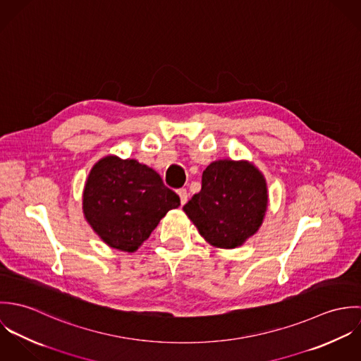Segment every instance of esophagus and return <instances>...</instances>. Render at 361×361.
Segmentation results:
<instances>
[{"mask_svg":"<svg viewBox=\"0 0 361 361\" xmlns=\"http://www.w3.org/2000/svg\"><path fill=\"white\" fill-rule=\"evenodd\" d=\"M178 195H179V197H180V203H182V204H186V202H188V199H189L188 190H186V189H179V190H178Z\"/></svg>","mask_w":361,"mask_h":361,"instance_id":"34e87169","label":"esophagus"}]
</instances>
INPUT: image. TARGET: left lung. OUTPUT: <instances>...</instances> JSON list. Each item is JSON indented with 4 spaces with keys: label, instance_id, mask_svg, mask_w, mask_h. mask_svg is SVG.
Masks as SVG:
<instances>
[{
    "label": "left lung",
    "instance_id": "obj_1",
    "mask_svg": "<svg viewBox=\"0 0 361 361\" xmlns=\"http://www.w3.org/2000/svg\"><path fill=\"white\" fill-rule=\"evenodd\" d=\"M268 208L262 172L250 161L218 159L202 178V190L183 211L211 246L235 249L252 238Z\"/></svg>",
    "mask_w": 361,
    "mask_h": 361
}]
</instances>
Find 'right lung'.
Listing matches in <instances>:
<instances>
[{"label":"right lung","mask_w":361,"mask_h":361,"mask_svg":"<svg viewBox=\"0 0 361 361\" xmlns=\"http://www.w3.org/2000/svg\"><path fill=\"white\" fill-rule=\"evenodd\" d=\"M180 206L153 168L137 159L105 155L83 189V214L92 229L112 249L133 253L149 239L165 214Z\"/></svg>","instance_id":"1"}]
</instances>
